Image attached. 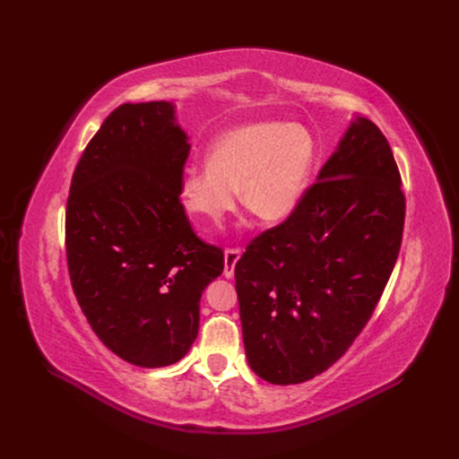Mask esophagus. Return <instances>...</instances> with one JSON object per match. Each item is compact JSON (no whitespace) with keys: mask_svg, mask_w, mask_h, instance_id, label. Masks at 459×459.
I'll return each mask as SVG.
<instances>
[{"mask_svg":"<svg viewBox=\"0 0 459 459\" xmlns=\"http://www.w3.org/2000/svg\"><path fill=\"white\" fill-rule=\"evenodd\" d=\"M239 258H241V248H238V247L226 248V253H224V275H226V277H231V275H233L235 264H238Z\"/></svg>","mask_w":459,"mask_h":459,"instance_id":"1","label":"esophagus"}]
</instances>
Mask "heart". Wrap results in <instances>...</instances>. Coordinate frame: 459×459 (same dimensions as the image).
<instances>
[{"label": "heart", "mask_w": 459, "mask_h": 459, "mask_svg": "<svg viewBox=\"0 0 459 459\" xmlns=\"http://www.w3.org/2000/svg\"><path fill=\"white\" fill-rule=\"evenodd\" d=\"M316 162L308 130L287 122H248L208 147L206 169L186 170L179 195L197 226H218L238 204L260 221H283L300 203Z\"/></svg>", "instance_id": "b5f03b06"}]
</instances>
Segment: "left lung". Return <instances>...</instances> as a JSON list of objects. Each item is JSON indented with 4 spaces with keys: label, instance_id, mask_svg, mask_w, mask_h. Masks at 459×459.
Segmentation results:
<instances>
[{
    "label": "left lung",
    "instance_id": "left-lung-1",
    "mask_svg": "<svg viewBox=\"0 0 459 459\" xmlns=\"http://www.w3.org/2000/svg\"><path fill=\"white\" fill-rule=\"evenodd\" d=\"M400 182L386 137L358 117L290 216L248 243L235 290L258 377L304 383L351 349L400 253Z\"/></svg>",
    "mask_w": 459,
    "mask_h": 459
}]
</instances>
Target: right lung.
Here are the masks:
<instances>
[{
  "label": "right lung",
  "instance_id": "1",
  "mask_svg": "<svg viewBox=\"0 0 459 459\" xmlns=\"http://www.w3.org/2000/svg\"><path fill=\"white\" fill-rule=\"evenodd\" d=\"M187 157L172 103H124L82 152L68 193L76 300L107 349L140 368L187 354L203 290L224 270L221 248L197 238L179 201Z\"/></svg>",
  "mask_w": 459,
  "mask_h": 459
}]
</instances>
